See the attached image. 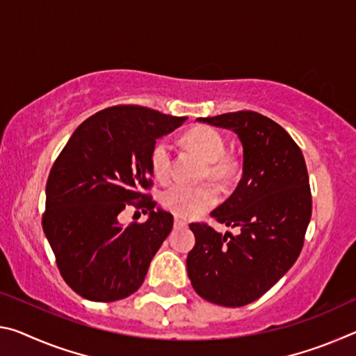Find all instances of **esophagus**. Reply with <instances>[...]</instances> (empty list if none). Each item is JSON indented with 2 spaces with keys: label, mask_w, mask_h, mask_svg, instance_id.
I'll return each mask as SVG.
<instances>
[{
  "label": "esophagus",
  "mask_w": 356,
  "mask_h": 356,
  "mask_svg": "<svg viewBox=\"0 0 356 356\" xmlns=\"http://www.w3.org/2000/svg\"><path fill=\"white\" fill-rule=\"evenodd\" d=\"M185 226H186V221L180 220V218L174 220V227H185Z\"/></svg>",
  "instance_id": "obj_1"
}]
</instances>
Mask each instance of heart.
<instances>
[{"label": "heart", "mask_w": 356, "mask_h": 356, "mask_svg": "<svg viewBox=\"0 0 356 356\" xmlns=\"http://www.w3.org/2000/svg\"><path fill=\"white\" fill-rule=\"evenodd\" d=\"M186 147L196 152L202 160H206L202 176L226 182L236 172V161L231 155H227L225 138L212 127H195L186 131L184 136ZM150 170L159 180L168 179L171 172L172 152L171 146L166 141H159L150 150ZM218 201V193L210 184H202L196 186L174 184L161 195V202L165 209L170 210L180 218H195V216L207 212Z\"/></svg>", "instance_id": "obj_1"}]
</instances>
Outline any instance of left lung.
<instances>
[{"mask_svg": "<svg viewBox=\"0 0 356 356\" xmlns=\"http://www.w3.org/2000/svg\"><path fill=\"white\" fill-rule=\"evenodd\" d=\"M197 120L232 130L242 141V179L210 213L240 234L191 222L196 243L186 272L200 297L238 308L261 298L298 259L312 212L308 170L297 143L267 116L237 111Z\"/></svg>", "mask_w": 356, "mask_h": 356, "instance_id": "8db88e82", "label": "left lung"}]
</instances>
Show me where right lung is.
Instances as JSON below:
<instances>
[{"instance_id": "1", "label": "right lung", "mask_w": 356, "mask_h": 356, "mask_svg": "<svg viewBox=\"0 0 356 356\" xmlns=\"http://www.w3.org/2000/svg\"><path fill=\"white\" fill-rule=\"evenodd\" d=\"M186 118L138 105L92 114L78 127L47 180L42 227L59 273L83 298L110 303L141 287L150 261L172 229V215L155 210L150 150ZM134 205L144 223L120 225Z\"/></svg>"}]
</instances>
